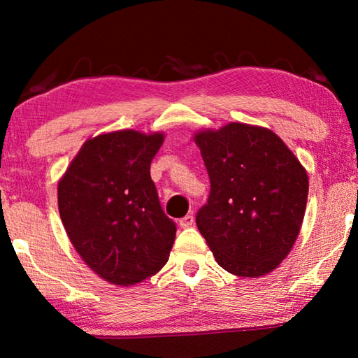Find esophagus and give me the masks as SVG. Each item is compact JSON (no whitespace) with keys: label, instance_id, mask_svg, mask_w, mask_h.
I'll use <instances>...</instances> for the list:
<instances>
[{"label":"esophagus","instance_id":"esophagus-1","mask_svg":"<svg viewBox=\"0 0 358 358\" xmlns=\"http://www.w3.org/2000/svg\"><path fill=\"white\" fill-rule=\"evenodd\" d=\"M192 224H194V216L192 215H186L185 217H181V220H180V226L183 229L191 227Z\"/></svg>","mask_w":358,"mask_h":358}]
</instances>
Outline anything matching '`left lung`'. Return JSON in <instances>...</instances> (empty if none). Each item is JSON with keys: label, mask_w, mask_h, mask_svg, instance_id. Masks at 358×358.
Wrapping results in <instances>:
<instances>
[{"label": "left lung", "mask_w": 358, "mask_h": 358, "mask_svg": "<svg viewBox=\"0 0 358 358\" xmlns=\"http://www.w3.org/2000/svg\"><path fill=\"white\" fill-rule=\"evenodd\" d=\"M210 177L197 229L216 262L235 276L273 271L295 245L308 201V173L271 129L229 123L194 134Z\"/></svg>", "instance_id": "8db88e82"}]
</instances>
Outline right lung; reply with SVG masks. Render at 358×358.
I'll return each instance as SVG.
<instances>
[{"mask_svg":"<svg viewBox=\"0 0 358 358\" xmlns=\"http://www.w3.org/2000/svg\"><path fill=\"white\" fill-rule=\"evenodd\" d=\"M162 142V132H104L85 141L58 181V210L72 246L117 286L156 275L172 250L177 226L150 177Z\"/></svg>","mask_w":358,"mask_h":358,"instance_id":"obj_1","label":"right lung"}]
</instances>
